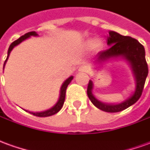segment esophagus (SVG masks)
<instances>
[{
  "label": "esophagus",
  "instance_id": "1",
  "mask_svg": "<svg viewBox=\"0 0 150 150\" xmlns=\"http://www.w3.org/2000/svg\"><path fill=\"white\" fill-rule=\"evenodd\" d=\"M88 68H87V67H85V66H82V67H79V71L80 72H88Z\"/></svg>",
  "mask_w": 150,
  "mask_h": 150
}]
</instances>
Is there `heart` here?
Segmentation results:
<instances>
[{
  "instance_id": "b5f03b06",
  "label": "heart",
  "mask_w": 150,
  "mask_h": 150,
  "mask_svg": "<svg viewBox=\"0 0 150 150\" xmlns=\"http://www.w3.org/2000/svg\"><path fill=\"white\" fill-rule=\"evenodd\" d=\"M101 46H102V44L100 40H94L93 39H88L83 43V47L86 50L93 49L96 51H98V50H100Z\"/></svg>"
}]
</instances>
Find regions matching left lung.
<instances>
[{"instance_id":"1","label":"left lung","mask_w":150,"mask_h":150,"mask_svg":"<svg viewBox=\"0 0 150 150\" xmlns=\"http://www.w3.org/2000/svg\"><path fill=\"white\" fill-rule=\"evenodd\" d=\"M107 45L110 48L104 51H100L97 53L96 62H105L110 58L122 57L129 62L131 67L132 69L134 76L136 79V90L133 95L126 100L119 104H106L103 103L95 98L92 93L93 83L92 80H89L87 94L96 107L101 110L109 113L122 111L127 108L135 104L141 97L146 77L148 75V65L145 60V52L144 46L137 40L130 36L122 35L115 32L110 31L107 39Z\"/></svg>"}]
</instances>
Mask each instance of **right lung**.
<instances>
[{
  "label": "right lung",
  "mask_w": 150,
  "mask_h": 150,
  "mask_svg": "<svg viewBox=\"0 0 150 150\" xmlns=\"http://www.w3.org/2000/svg\"><path fill=\"white\" fill-rule=\"evenodd\" d=\"M31 35H35V36H36V35H37V33H36L35 31H30V32H28V33H26L25 35H22L21 37H19L18 40H16L15 41H13V42L9 45V50H8V55H7V57H6V60L5 61V63H4V67H5L6 61L8 59V57H9V53L11 52V50H13L15 46L18 45V44H20L22 41H23L24 40H26V39H28V37H30ZM4 67H3V69H4ZM72 79H73V76H71V77H69V78L62 83V85L61 87L60 97H59V99L57 100V103L55 104V105H53L51 109L43 112H36V113H34V112H29V113L31 114V115H35V116H37V117H49V116H51V115L57 114V112L59 111L61 109H62V105L64 104L65 97H66V90H67V88L68 84L71 82ZM26 111H27V110H26Z\"/></svg>",
  "instance_id": "obj_1"
}]
</instances>
